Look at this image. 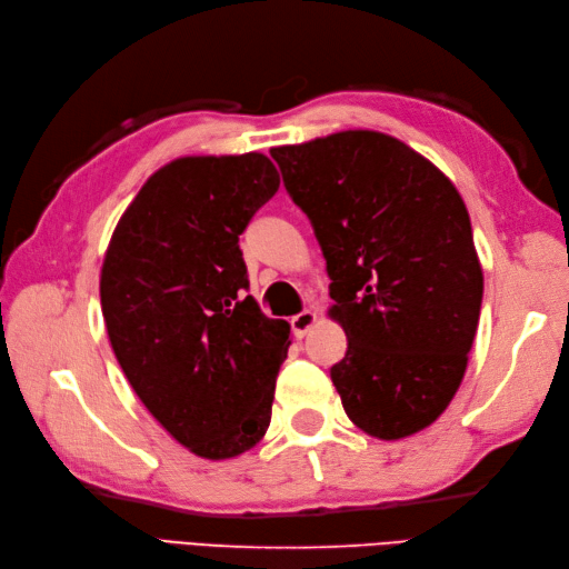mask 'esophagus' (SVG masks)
<instances>
[{"label":"esophagus","instance_id":"obj_1","mask_svg":"<svg viewBox=\"0 0 569 569\" xmlns=\"http://www.w3.org/2000/svg\"><path fill=\"white\" fill-rule=\"evenodd\" d=\"M316 320H318L316 311H301L299 316L291 318V330H295V335L301 339V337L311 332V327L316 325Z\"/></svg>","mask_w":569,"mask_h":569}]
</instances>
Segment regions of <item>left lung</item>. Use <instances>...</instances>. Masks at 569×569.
Instances as JSON below:
<instances>
[{
	"label": "left lung",
	"mask_w": 569,
	"mask_h": 569,
	"mask_svg": "<svg viewBox=\"0 0 569 569\" xmlns=\"http://www.w3.org/2000/svg\"><path fill=\"white\" fill-rule=\"evenodd\" d=\"M270 157L313 222L332 280L327 316L349 339L330 370L343 410L382 441L422 432L462 382L485 291L456 184L377 130L274 147Z\"/></svg>",
	"instance_id": "left-lung-1"
}]
</instances>
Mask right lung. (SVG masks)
Instances as JSON below:
<instances>
[{"label": "right lung", "instance_id": "add662e5", "mask_svg": "<svg viewBox=\"0 0 569 569\" xmlns=\"http://www.w3.org/2000/svg\"><path fill=\"white\" fill-rule=\"evenodd\" d=\"M278 187L258 151L170 161L120 216L101 266V313L130 387L206 460L247 453L270 425L289 322L247 297L239 234Z\"/></svg>", "mask_w": 569, "mask_h": 569}]
</instances>
